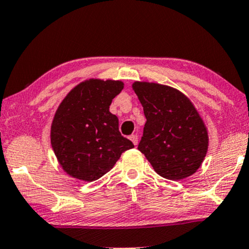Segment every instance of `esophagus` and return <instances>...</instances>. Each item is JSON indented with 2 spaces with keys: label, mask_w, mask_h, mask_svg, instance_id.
<instances>
[{
  "label": "esophagus",
  "mask_w": 249,
  "mask_h": 249,
  "mask_svg": "<svg viewBox=\"0 0 249 249\" xmlns=\"http://www.w3.org/2000/svg\"><path fill=\"white\" fill-rule=\"evenodd\" d=\"M129 139H130V141L133 142L135 145L137 144V142H139V136H137V135H131Z\"/></svg>",
  "instance_id": "obj_1"
}]
</instances>
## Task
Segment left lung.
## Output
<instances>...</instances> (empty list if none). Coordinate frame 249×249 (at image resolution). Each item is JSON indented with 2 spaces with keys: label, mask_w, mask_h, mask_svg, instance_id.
Listing matches in <instances>:
<instances>
[{
  "label": "left lung",
  "mask_w": 249,
  "mask_h": 249,
  "mask_svg": "<svg viewBox=\"0 0 249 249\" xmlns=\"http://www.w3.org/2000/svg\"><path fill=\"white\" fill-rule=\"evenodd\" d=\"M133 89L147 119L139 150L166 179L191 176L209 147L206 127L192 102L165 85L135 81Z\"/></svg>",
  "instance_id": "8db88e82"
}]
</instances>
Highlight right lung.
Listing matches in <instances>:
<instances>
[{"label":"right lung","mask_w":249,"mask_h":249,"mask_svg":"<svg viewBox=\"0 0 249 249\" xmlns=\"http://www.w3.org/2000/svg\"><path fill=\"white\" fill-rule=\"evenodd\" d=\"M124 89L119 80L89 79L61 101L51 125V144L70 176L93 182L113 168L121 154L134 148L119 131V119L109 112Z\"/></svg>","instance_id":"right-lung-1"}]
</instances>
